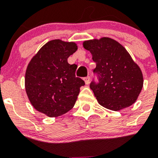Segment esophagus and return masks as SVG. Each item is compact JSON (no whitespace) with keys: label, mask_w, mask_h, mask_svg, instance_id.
Here are the masks:
<instances>
[{"label":"esophagus","mask_w":158,"mask_h":158,"mask_svg":"<svg viewBox=\"0 0 158 158\" xmlns=\"http://www.w3.org/2000/svg\"><path fill=\"white\" fill-rule=\"evenodd\" d=\"M84 81H85L86 85H89V81H90V77H86L84 78Z\"/></svg>","instance_id":"obj_1"}]
</instances>
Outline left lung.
Wrapping results in <instances>:
<instances>
[{"mask_svg": "<svg viewBox=\"0 0 158 158\" xmlns=\"http://www.w3.org/2000/svg\"><path fill=\"white\" fill-rule=\"evenodd\" d=\"M83 47L96 62L99 83L92 81L90 89L99 104L112 111L132 105L142 91L143 76L126 49L107 37L85 41Z\"/></svg>", "mask_w": 158, "mask_h": 158, "instance_id": "left-lung-1", "label": "left lung"}]
</instances>
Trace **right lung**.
I'll use <instances>...</instances> for the list:
<instances>
[{"label":"right lung","instance_id":"right-lung-1","mask_svg":"<svg viewBox=\"0 0 158 158\" xmlns=\"http://www.w3.org/2000/svg\"><path fill=\"white\" fill-rule=\"evenodd\" d=\"M77 50L73 42L49 41L29 62L25 89L31 104L49 117H58L72 109L85 81L76 77L77 65L68 58Z\"/></svg>","mask_w":158,"mask_h":158}]
</instances>
